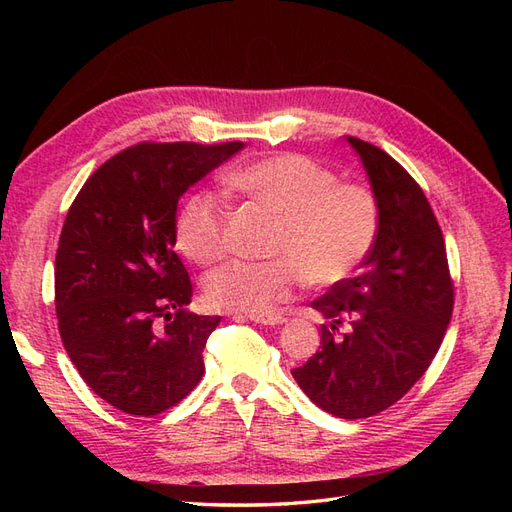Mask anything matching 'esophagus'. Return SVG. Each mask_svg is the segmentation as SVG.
<instances>
[{"label":"esophagus","instance_id":"34e87169","mask_svg":"<svg viewBox=\"0 0 512 512\" xmlns=\"http://www.w3.org/2000/svg\"><path fill=\"white\" fill-rule=\"evenodd\" d=\"M232 318H235V320H252L256 324H269V327H277V324L286 322V318L280 316V314H269V316H241V314H235Z\"/></svg>","mask_w":512,"mask_h":512}]
</instances>
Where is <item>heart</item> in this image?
<instances>
[{
	"mask_svg": "<svg viewBox=\"0 0 512 512\" xmlns=\"http://www.w3.org/2000/svg\"><path fill=\"white\" fill-rule=\"evenodd\" d=\"M228 185L277 224L271 260H235L205 280L213 309L260 316L286 301L301 282L331 288L346 282L374 252L382 211L365 183L339 181L327 164L303 153H280L235 170ZM179 250L211 265L228 250V209L218 196L194 194L177 220Z\"/></svg>",
	"mask_w": 512,
	"mask_h": 512,
	"instance_id": "b5f03b06",
	"label": "heart"
}]
</instances>
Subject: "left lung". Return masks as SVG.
Listing matches in <instances>:
<instances>
[{"mask_svg": "<svg viewBox=\"0 0 512 512\" xmlns=\"http://www.w3.org/2000/svg\"><path fill=\"white\" fill-rule=\"evenodd\" d=\"M348 143L380 200V235L359 275L312 303L327 318L322 346L292 376L318 408L354 421L391 408L421 380L451 322L455 288L421 185L380 147Z\"/></svg>", "mask_w": 512, "mask_h": 512, "instance_id": "1", "label": "left lung"}]
</instances>
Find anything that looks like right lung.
I'll list each match as a JSON object with an SVG mask.
<instances>
[{
    "label": "right lung",
    "instance_id": "1",
    "mask_svg": "<svg viewBox=\"0 0 512 512\" xmlns=\"http://www.w3.org/2000/svg\"><path fill=\"white\" fill-rule=\"evenodd\" d=\"M239 149L241 141L132 145L68 209L55 256L59 335L89 389L121 412L156 416L205 374L220 316L185 312L192 282L175 254L177 203Z\"/></svg>",
    "mask_w": 512,
    "mask_h": 512
}]
</instances>
